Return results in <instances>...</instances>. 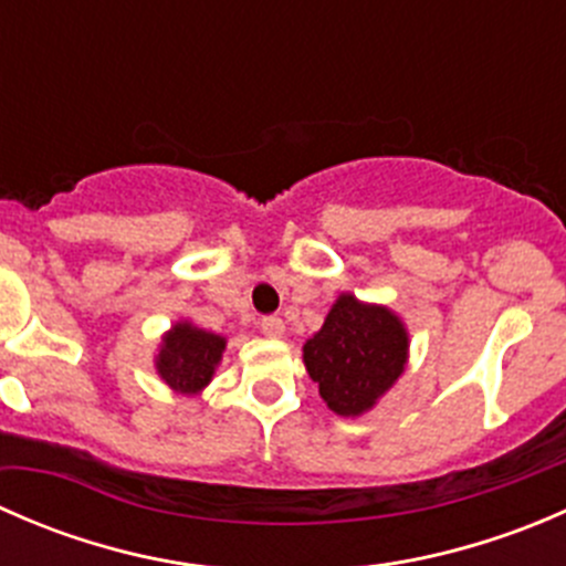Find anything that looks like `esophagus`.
<instances>
[{"mask_svg":"<svg viewBox=\"0 0 566 566\" xmlns=\"http://www.w3.org/2000/svg\"><path fill=\"white\" fill-rule=\"evenodd\" d=\"M260 328L265 336H282L284 334V319L276 315H265L260 319Z\"/></svg>","mask_w":566,"mask_h":566,"instance_id":"1","label":"esophagus"}]
</instances>
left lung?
<instances>
[{"label":"left lung","mask_w":566,"mask_h":566,"mask_svg":"<svg viewBox=\"0 0 566 566\" xmlns=\"http://www.w3.org/2000/svg\"><path fill=\"white\" fill-rule=\"evenodd\" d=\"M408 334L384 306L339 295L304 345V364L334 413L358 416L402 375Z\"/></svg>","instance_id":"1"}]
</instances>
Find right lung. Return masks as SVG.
Segmentation results:
<instances>
[{"mask_svg":"<svg viewBox=\"0 0 566 566\" xmlns=\"http://www.w3.org/2000/svg\"><path fill=\"white\" fill-rule=\"evenodd\" d=\"M224 339L210 331L193 328L191 323H180L164 336V347L158 353V373L180 394H197L213 378L216 364L221 361Z\"/></svg>","mask_w":566,"mask_h":566,"instance_id":"add662e5","label":"right lung"}]
</instances>
